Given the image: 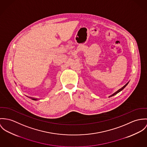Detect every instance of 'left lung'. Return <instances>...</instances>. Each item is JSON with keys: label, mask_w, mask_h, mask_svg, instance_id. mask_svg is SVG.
I'll return each mask as SVG.
<instances>
[{"label": "left lung", "mask_w": 147, "mask_h": 147, "mask_svg": "<svg viewBox=\"0 0 147 147\" xmlns=\"http://www.w3.org/2000/svg\"><path fill=\"white\" fill-rule=\"evenodd\" d=\"M128 83H129V82H128V83H126V84H125V86H123V87H122V88H120V89H119V90H118V91H116V92H114V94H112V95H111V96H109V98H110V97H112V96H114V95H116V94H118V92H120V91H122V90H123V89H124V88H125V87H126V86H127V84H128Z\"/></svg>", "instance_id": "left-lung-1"}]
</instances>
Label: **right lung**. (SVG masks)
I'll use <instances>...</instances> for the list:
<instances>
[{"instance_id":"add662e5","label":"right lung","mask_w":147,"mask_h":147,"mask_svg":"<svg viewBox=\"0 0 147 147\" xmlns=\"http://www.w3.org/2000/svg\"><path fill=\"white\" fill-rule=\"evenodd\" d=\"M27 97H28V96H27ZM28 98H30L31 99H32L33 100H38V98H32V97H28Z\"/></svg>"}]
</instances>
